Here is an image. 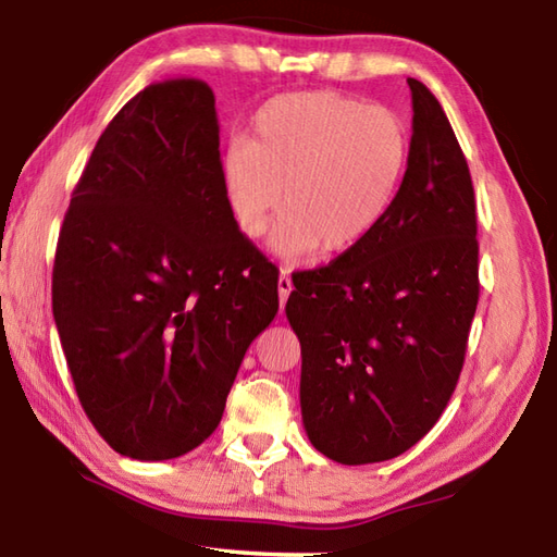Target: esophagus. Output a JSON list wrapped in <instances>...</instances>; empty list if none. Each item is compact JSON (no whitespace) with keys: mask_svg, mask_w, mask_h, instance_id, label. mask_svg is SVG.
Instances as JSON below:
<instances>
[{"mask_svg":"<svg viewBox=\"0 0 557 557\" xmlns=\"http://www.w3.org/2000/svg\"><path fill=\"white\" fill-rule=\"evenodd\" d=\"M277 289H280V305L285 307V301L292 292V277H289V268H282L280 280H277Z\"/></svg>","mask_w":557,"mask_h":557,"instance_id":"1","label":"esophagus"}]
</instances>
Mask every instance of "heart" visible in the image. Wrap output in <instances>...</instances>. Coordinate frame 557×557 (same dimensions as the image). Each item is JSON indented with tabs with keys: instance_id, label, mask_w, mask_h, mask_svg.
Instances as JSON below:
<instances>
[{
	"instance_id": "obj_1",
	"label": "heart",
	"mask_w": 557,
	"mask_h": 557,
	"mask_svg": "<svg viewBox=\"0 0 557 557\" xmlns=\"http://www.w3.org/2000/svg\"><path fill=\"white\" fill-rule=\"evenodd\" d=\"M410 162V129L398 112L332 90L277 96L252 117V139H233L223 154V188L245 235L285 221L272 235L287 258L314 248L354 250L379 228ZM286 203H281V186Z\"/></svg>"
}]
</instances>
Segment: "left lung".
<instances>
[{"instance_id": "left-lung-1", "label": "left lung", "mask_w": 557, "mask_h": 557, "mask_svg": "<svg viewBox=\"0 0 557 557\" xmlns=\"http://www.w3.org/2000/svg\"><path fill=\"white\" fill-rule=\"evenodd\" d=\"M410 162L379 228L292 275L307 437L338 465L403 455L457 388L479 301L476 201L445 110L420 81Z\"/></svg>"}]
</instances>
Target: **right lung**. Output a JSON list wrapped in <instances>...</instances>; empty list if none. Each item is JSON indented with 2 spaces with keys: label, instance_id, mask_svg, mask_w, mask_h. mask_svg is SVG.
Wrapping results in <instances>:
<instances>
[{
  "label": "right lung",
  "instance_id": "obj_1",
  "mask_svg": "<svg viewBox=\"0 0 557 557\" xmlns=\"http://www.w3.org/2000/svg\"><path fill=\"white\" fill-rule=\"evenodd\" d=\"M203 81L147 86L102 132L53 262V319L83 410L120 455L182 457L219 428L277 314V268L240 233Z\"/></svg>",
  "mask_w": 557,
  "mask_h": 557
}]
</instances>
